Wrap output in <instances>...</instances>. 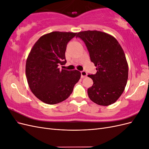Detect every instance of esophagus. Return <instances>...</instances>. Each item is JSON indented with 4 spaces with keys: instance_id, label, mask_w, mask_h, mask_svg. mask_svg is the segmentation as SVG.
Returning a JSON list of instances; mask_svg holds the SVG:
<instances>
[{
    "instance_id": "esophagus-1",
    "label": "esophagus",
    "mask_w": 149,
    "mask_h": 149,
    "mask_svg": "<svg viewBox=\"0 0 149 149\" xmlns=\"http://www.w3.org/2000/svg\"><path fill=\"white\" fill-rule=\"evenodd\" d=\"M81 78H84L87 76V73L85 71H82L81 72Z\"/></svg>"
}]
</instances>
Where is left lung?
<instances>
[{
    "label": "left lung",
    "mask_w": 149,
    "mask_h": 149,
    "mask_svg": "<svg viewBox=\"0 0 149 149\" xmlns=\"http://www.w3.org/2000/svg\"><path fill=\"white\" fill-rule=\"evenodd\" d=\"M76 37L84 42L91 61L96 67L93 81L88 89L90 100L98 105L114 103L124 91L128 79V64L124 52L114 37L96 30L80 31Z\"/></svg>",
    "instance_id": "1"
}]
</instances>
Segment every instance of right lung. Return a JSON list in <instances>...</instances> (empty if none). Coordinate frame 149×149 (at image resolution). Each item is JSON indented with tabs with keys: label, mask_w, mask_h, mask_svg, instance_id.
Wrapping results in <instances>:
<instances>
[{
	"label": "right lung",
	"mask_w": 149,
	"mask_h": 149,
	"mask_svg": "<svg viewBox=\"0 0 149 149\" xmlns=\"http://www.w3.org/2000/svg\"><path fill=\"white\" fill-rule=\"evenodd\" d=\"M76 33L53 31L35 43L26 61L25 73L30 89L40 101L55 104L65 101L81 78L78 70H60L66 64L67 44Z\"/></svg>",
	"instance_id": "add662e5"
}]
</instances>
